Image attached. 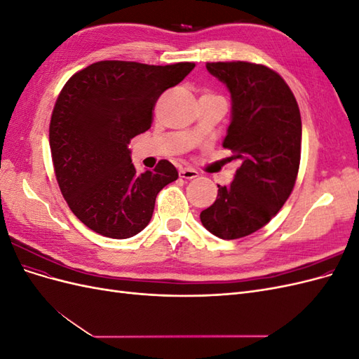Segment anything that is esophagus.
<instances>
[{"label": "esophagus", "instance_id": "esophagus-1", "mask_svg": "<svg viewBox=\"0 0 359 359\" xmlns=\"http://www.w3.org/2000/svg\"><path fill=\"white\" fill-rule=\"evenodd\" d=\"M198 175H199L198 170L193 169V168H181L180 169V177L184 178V180H193V178H196Z\"/></svg>", "mask_w": 359, "mask_h": 359}]
</instances>
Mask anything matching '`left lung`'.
<instances>
[{"label": "left lung", "instance_id": "1", "mask_svg": "<svg viewBox=\"0 0 359 359\" xmlns=\"http://www.w3.org/2000/svg\"><path fill=\"white\" fill-rule=\"evenodd\" d=\"M214 78L231 93V124L223 147L241 161L229 186L201 212L206 231L222 240L256 232L287 201L299 169L301 115L281 76L259 64L208 62Z\"/></svg>", "mask_w": 359, "mask_h": 359}]
</instances>
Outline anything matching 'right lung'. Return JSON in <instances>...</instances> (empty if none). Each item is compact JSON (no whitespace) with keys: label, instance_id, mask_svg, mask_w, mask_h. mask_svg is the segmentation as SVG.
<instances>
[{"label":"right lung","instance_id":"add662e5","mask_svg":"<svg viewBox=\"0 0 359 359\" xmlns=\"http://www.w3.org/2000/svg\"><path fill=\"white\" fill-rule=\"evenodd\" d=\"M193 69L100 61L64 85L50 118L52 161L64 199L91 231L135 236L153 217L158 191L178 178L168 160L136 173L128 144L151 127L158 97Z\"/></svg>","mask_w":359,"mask_h":359}]
</instances>
